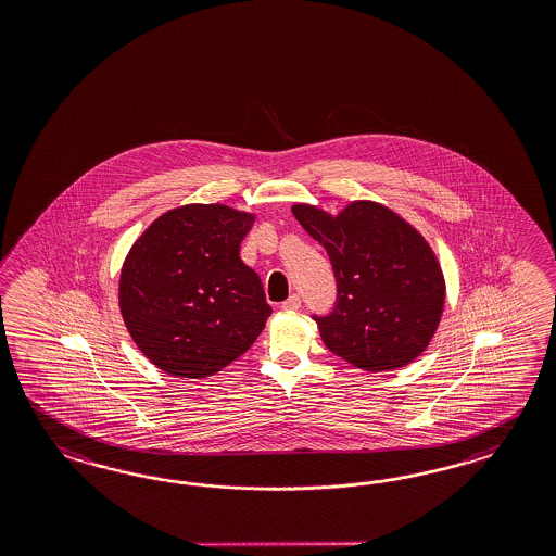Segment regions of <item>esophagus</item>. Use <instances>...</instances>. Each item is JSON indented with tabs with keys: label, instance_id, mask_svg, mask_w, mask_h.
Masks as SVG:
<instances>
[{
	"label": "esophagus",
	"instance_id": "1",
	"mask_svg": "<svg viewBox=\"0 0 556 556\" xmlns=\"http://www.w3.org/2000/svg\"><path fill=\"white\" fill-rule=\"evenodd\" d=\"M281 307L287 309V312H295V309L302 307V298L298 293H293V295L287 298L286 302L281 303Z\"/></svg>",
	"mask_w": 556,
	"mask_h": 556
}]
</instances>
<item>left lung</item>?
Returning a JSON list of instances; mask_svg holds the SVG:
<instances>
[{
    "mask_svg": "<svg viewBox=\"0 0 556 556\" xmlns=\"http://www.w3.org/2000/svg\"><path fill=\"white\" fill-rule=\"evenodd\" d=\"M291 212L334 270L332 309L312 314L328 351L365 370L400 369L420 356L444 305L426 240L379 203H351L337 218L303 203Z\"/></svg>",
    "mask_w": 556,
    "mask_h": 556,
    "instance_id": "8db88e82",
    "label": "left lung"
}]
</instances>
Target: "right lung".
<instances>
[{
	"label": "right lung",
	"instance_id": "obj_1",
	"mask_svg": "<svg viewBox=\"0 0 556 556\" xmlns=\"http://www.w3.org/2000/svg\"><path fill=\"white\" fill-rule=\"evenodd\" d=\"M253 216L191 203L154 219L128 254L119 309L138 349L175 377H210L251 349L270 305L240 258Z\"/></svg>",
	"mask_w": 556,
	"mask_h": 556
}]
</instances>
